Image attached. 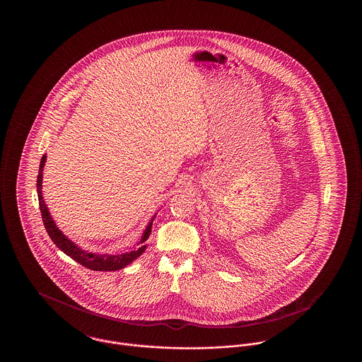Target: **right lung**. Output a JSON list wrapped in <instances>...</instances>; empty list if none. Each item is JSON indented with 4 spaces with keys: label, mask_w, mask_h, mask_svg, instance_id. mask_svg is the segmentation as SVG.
<instances>
[{
    "label": "right lung",
    "mask_w": 362,
    "mask_h": 362,
    "mask_svg": "<svg viewBox=\"0 0 362 362\" xmlns=\"http://www.w3.org/2000/svg\"><path fill=\"white\" fill-rule=\"evenodd\" d=\"M46 163V155H43L40 160V165H39V175H37V180H36V189H37V199H39V207H40V213H42V218H43V224L49 233V236L52 238L54 244L68 257L78 262L80 264H83L89 270H95V272H115V270H121L123 267H126L127 264H130L133 260H136L138 257H141L144 254V251L146 250V244H142L148 240V238L151 236L152 232V224L155 220V216L152 217L151 223L146 226V229L142 233V238L139 240L138 248H134L130 252H124L119 255H108V254H95V252H88L86 250L80 248L77 244H74L73 241L69 240L61 230L59 228H57V225L54 223V220L49 213V209L46 206L45 201H43V195H42V177H43V167Z\"/></svg>",
    "instance_id": "right-lung-1"
}]
</instances>
